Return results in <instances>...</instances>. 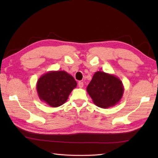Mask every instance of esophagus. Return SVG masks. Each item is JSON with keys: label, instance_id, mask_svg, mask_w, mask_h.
<instances>
[{"label": "esophagus", "instance_id": "esophagus-1", "mask_svg": "<svg viewBox=\"0 0 158 158\" xmlns=\"http://www.w3.org/2000/svg\"><path fill=\"white\" fill-rule=\"evenodd\" d=\"M78 86H79V88H82L83 87V83L81 82V81H79L78 83Z\"/></svg>", "mask_w": 158, "mask_h": 158}]
</instances>
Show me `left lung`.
Returning <instances> with one entry per match:
<instances>
[{
    "instance_id": "left-lung-1",
    "label": "left lung",
    "mask_w": 158,
    "mask_h": 158,
    "mask_svg": "<svg viewBox=\"0 0 158 158\" xmlns=\"http://www.w3.org/2000/svg\"><path fill=\"white\" fill-rule=\"evenodd\" d=\"M87 92L96 106L106 109L120 101L124 88L122 81L115 75L97 71L87 87Z\"/></svg>"
}]
</instances>
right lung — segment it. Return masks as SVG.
<instances>
[{
	"instance_id": "add662e5",
	"label": "right lung",
	"mask_w": 158,
	"mask_h": 158,
	"mask_svg": "<svg viewBox=\"0 0 158 158\" xmlns=\"http://www.w3.org/2000/svg\"><path fill=\"white\" fill-rule=\"evenodd\" d=\"M77 83L72 75L64 70L49 71L40 77L36 91L41 101L52 107H58L66 102Z\"/></svg>"
}]
</instances>
